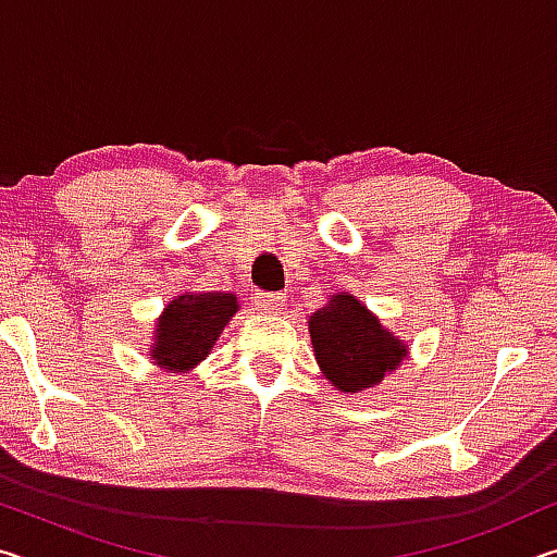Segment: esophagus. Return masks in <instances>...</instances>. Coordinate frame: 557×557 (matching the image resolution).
Wrapping results in <instances>:
<instances>
[{"mask_svg": "<svg viewBox=\"0 0 557 557\" xmlns=\"http://www.w3.org/2000/svg\"><path fill=\"white\" fill-rule=\"evenodd\" d=\"M256 305L260 312L280 314L282 309H285V295H280V292H258Z\"/></svg>", "mask_w": 557, "mask_h": 557, "instance_id": "esophagus-1", "label": "esophagus"}]
</instances>
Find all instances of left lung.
Returning a JSON list of instances; mask_svg holds the SVG:
<instances>
[{"label": "left lung", "instance_id": "obj_1", "mask_svg": "<svg viewBox=\"0 0 557 557\" xmlns=\"http://www.w3.org/2000/svg\"><path fill=\"white\" fill-rule=\"evenodd\" d=\"M307 324L319 369L342 393L373 388L408 356V346L348 292L329 297Z\"/></svg>", "mask_w": 557, "mask_h": 557}]
</instances>
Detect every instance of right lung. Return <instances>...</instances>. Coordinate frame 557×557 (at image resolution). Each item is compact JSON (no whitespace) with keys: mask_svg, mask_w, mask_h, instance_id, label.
Listing matches in <instances>:
<instances>
[{"mask_svg":"<svg viewBox=\"0 0 557 557\" xmlns=\"http://www.w3.org/2000/svg\"><path fill=\"white\" fill-rule=\"evenodd\" d=\"M238 309L233 292H186L174 297L159 317L149 358L169 373L191 371L211 354Z\"/></svg>","mask_w":557,"mask_h":557,"instance_id":"obj_1","label":"right lung"}]
</instances>
